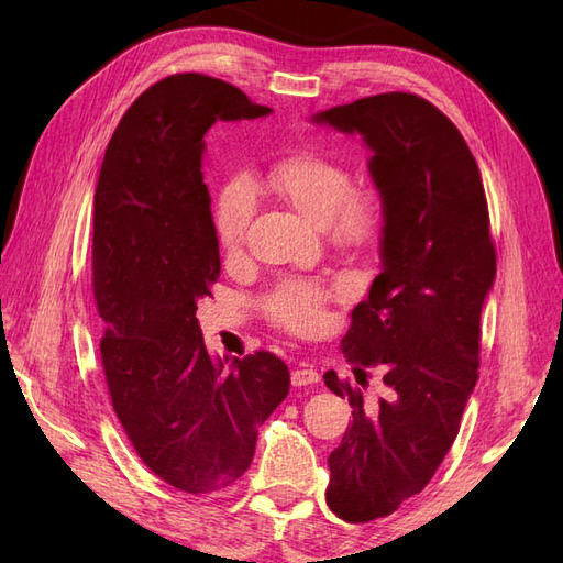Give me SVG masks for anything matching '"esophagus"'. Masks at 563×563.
Here are the masks:
<instances>
[{
    "instance_id": "esophagus-1",
    "label": "esophagus",
    "mask_w": 563,
    "mask_h": 563,
    "mask_svg": "<svg viewBox=\"0 0 563 563\" xmlns=\"http://www.w3.org/2000/svg\"><path fill=\"white\" fill-rule=\"evenodd\" d=\"M291 383H294V387L314 385V383H319V373H317V368H312V366H298V368L291 373Z\"/></svg>"
}]
</instances>
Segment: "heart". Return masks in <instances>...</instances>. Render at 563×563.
<instances>
[{
    "label": "heart",
    "mask_w": 563,
    "mask_h": 563,
    "mask_svg": "<svg viewBox=\"0 0 563 563\" xmlns=\"http://www.w3.org/2000/svg\"><path fill=\"white\" fill-rule=\"evenodd\" d=\"M269 185L312 223L327 228L338 244L368 246L378 240L383 201L373 190H354L343 164L312 152H298L275 164ZM251 213L253 185L246 176L236 174L220 187L213 207V230L225 251L242 246ZM329 298L331 291L321 282L284 279L267 296V312L286 329L312 333L321 327L323 302Z\"/></svg>",
    "instance_id": "heart-1"
}]
</instances>
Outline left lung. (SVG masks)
<instances>
[{"label": "left lung", "mask_w": 563, "mask_h": 563, "mask_svg": "<svg viewBox=\"0 0 563 563\" xmlns=\"http://www.w3.org/2000/svg\"><path fill=\"white\" fill-rule=\"evenodd\" d=\"M362 135L383 201L380 275L352 310L345 352L354 378L380 366L385 399L323 383L352 411L329 455L331 512L350 523L387 517L420 493L453 446L479 378L482 308L496 282L479 166L451 119L416 93H380L310 117Z\"/></svg>", "instance_id": "left-lung-1"}]
</instances>
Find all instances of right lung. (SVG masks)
Segmentation results:
<instances>
[{
  "instance_id": "right-lung-1",
  "label": "right lung",
  "mask_w": 563,
  "mask_h": 563,
  "mask_svg": "<svg viewBox=\"0 0 563 563\" xmlns=\"http://www.w3.org/2000/svg\"><path fill=\"white\" fill-rule=\"evenodd\" d=\"M269 112L223 79L166 77L126 110L96 183L93 296L114 413L143 463L185 493L240 479L291 385L269 352L213 356L195 317L220 277L203 135Z\"/></svg>"
}]
</instances>
